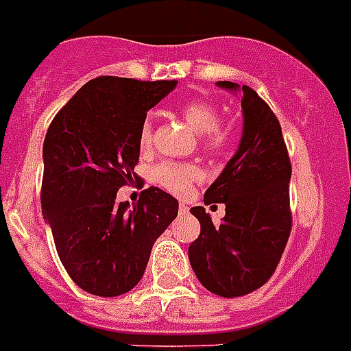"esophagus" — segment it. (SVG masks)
I'll return each mask as SVG.
<instances>
[{
  "instance_id": "34e87169",
  "label": "esophagus",
  "mask_w": 351,
  "mask_h": 351,
  "mask_svg": "<svg viewBox=\"0 0 351 351\" xmlns=\"http://www.w3.org/2000/svg\"><path fill=\"white\" fill-rule=\"evenodd\" d=\"M178 210H180L182 215H185V213L189 210V207H187V205H185V204H180V205H178Z\"/></svg>"
}]
</instances>
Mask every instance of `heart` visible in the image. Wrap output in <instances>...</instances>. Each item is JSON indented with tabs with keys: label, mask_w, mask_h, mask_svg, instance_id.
I'll list each match as a JSON object with an SVG mask.
<instances>
[{
	"label": "heart",
	"mask_w": 351,
	"mask_h": 351,
	"mask_svg": "<svg viewBox=\"0 0 351 351\" xmlns=\"http://www.w3.org/2000/svg\"><path fill=\"white\" fill-rule=\"evenodd\" d=\"M185 122L191 130L198 135H205V144L210 149H220L227 142V135L220 131L221 115L220 110L207 101H191L184 104L180 110ZM153 141V121L147 117L142 122L138 133V146L141 149H149ZM153 178L158 185L176 196H185L191 191L193 184L202 180V169L195 164H180V162H162L153 171Z\"/></svg>",
	"instance_id": "1"
}]
</instances>
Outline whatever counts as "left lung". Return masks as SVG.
Segmentation results:
<instances>
[{"label":"left lung","instance_id":"obj_1","mask_svg":"<svg viewBox=\"0 0 351 351\" xmlns=\"http://www.w3.org/2000/svg\"><path fill=\"white\" fill-rule=\"evenodd\" d=\"M216 84L240 92L243 131L234 156L204 196L205 204L225 205L221 223H213L204 207L191 209L200 221V236L189 245V261L209 292L238 298L263 287L283 256L292 227V166L269 104L249 86Z\"/></svg>","mask_w":351,"mask_h":351}]
</instances>
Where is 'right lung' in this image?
<instances>
[{
    "label": "right lung",
    "mask_w": 351,
    "mask_h": 351,
    "mask_svg": "<svg viewBox=\"0 0 351 351\" xmlns=\"http://www.w3.org/2000/svg\"><path fill=\"white\" fill-rule=\"evenodd\" d=\"M176 81L97 77L64 104L43 144L41 207L62 267L77 287L101 298L130 292L144 276L156 238L178 215L176 198L149 187L117 202L138 180V133L146 113Z\"/></svg>",
    "instance_id": "obj_1"
}]
</instances>
